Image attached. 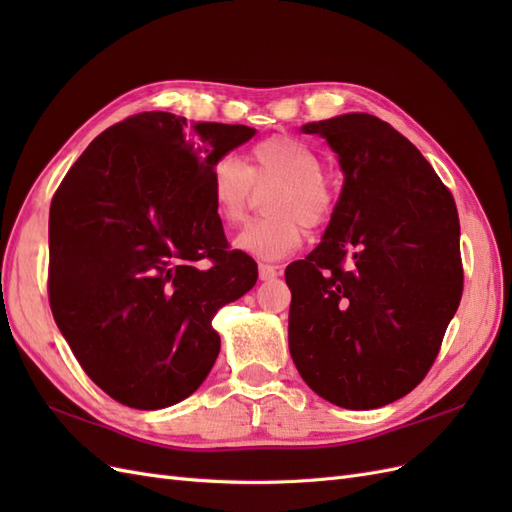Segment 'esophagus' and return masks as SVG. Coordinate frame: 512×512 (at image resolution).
<instances>
[{"instance_id": "obj_1", "label": "esophagus", "mask_w": 512, "mask_h": 512, "mask_svg": "<svg viewBox=\"0 0 512 512\" xmlns=\"http://www.w3.org/2000/svg\"><path fill=\"white\" fill-rule=\"evenodd\" d=\"M258 275H260L262 282H269V280H275V277L280 275V269H277L275 265H267V262H260Z\"/></svg>"}]
</instances>
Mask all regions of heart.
<instances>
[{"mask_svg":"<svg viewBox=\"0 0 512 512\" xmlns=\"http://www.w3.org/2000/svg\"><path fill=\"white\" fill-rule=\"evenodd\" d=\"M324 162L314 147L294 136L277 134L256 143L247 164L232 153L218 158L209 170V192L220 218L239 224L250 211L256 188L267 194L271 215L241 228L235 247L262 260H280L297 252L305 224L320 226L331 218L335 194Z\"/></svg>","mask_w":512,"mask_h":512,"instance_id":"obj_1","label":"heart"}]
</instances>
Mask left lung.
<instances>
[{
    "label": "left lung",
    "instance_id": "obj_1",
    "mask_svg": "<svg viewBox=\"0 0 512 512\" xmlns=\"http://www.w3.org/2000/svg\"><path fill=\"white\" fill-rule=\"evenodd\" d=\"M327 138L344 185L320 245L286 269L288 346L309 389L371 410L427 376L463 292L453 194L404 134L348 113Z\"/></svg>",
    "mask_w": 512,
    "mask_h": 512
}]
</instances>
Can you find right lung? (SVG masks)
<instances>
[{
    "instance_id": "add662e5",
    "label": "right lung",
    "mask_w": 512,
    "mask_h": 512,
    "mask_svg": "<svg viewBox=\"0 0 512 512\" xmlns=\"http://www.w3.org/2000/svg\"><path fill=\"white\" fill-rule=\"evenodd\" d=\"M256 134L151 111L96 136L49 215V301L76 361L123 406L190 397L220 354L211 320L258 280L228 250L209 170Z\"/></svg>"
}]
</instances>
